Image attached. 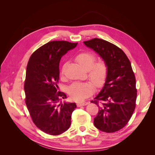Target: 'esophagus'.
Here are the masks:
<instances>
[{"mask_svg":"<svg viewBox=\"0 0 155 155\" xmlns=\"http://www.w3.org/2000/svg\"><path fill=\"white\" fill-rule=\"evenodd\" d=\"M89 104L88 102H81V103H78L77 106L78 107H81V106H85Z\"/></svg>","mask_w":155,"mask_h":155,"instance_id":"esophagus-1","label":"esophagus"}]
</instances>
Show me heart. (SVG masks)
<instances>
[{"label": "heart", "instance_id": "1", "mask_svg": "<svg viewBox=\"0 0 155 155\" xmlns=\"http://www.w3.org/2000/svg\"><path fill=\"white\" fill-rule=\"evenodd\" d=\"M78 64L88 71L89 79L97 87H101L105 81L107 76V67L104 61L95 63L96 56L91 52H82L76 58ZM94 90L92 82H76L69 88V94L73 100L81 101L90 96Z\"/></svg>", "mask_w": 155, "mask_h": 155}]
</instances>
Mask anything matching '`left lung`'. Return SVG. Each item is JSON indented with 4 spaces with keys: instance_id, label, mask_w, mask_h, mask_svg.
<instances>
[{
    "instance_id": "1",
    "label": "left lung",
    "mask_w": 155,
    "mask_h": 155,
    "mask_svg": "<svg viewBox=\"0 0 155 155\" xmlns=\"http://www.w3.org/2000/svg\"><path fill=\"white\" fill-rule=\"evenodd\" d=\"M83 43L100 55L108 70L104 87L91 101L99 107L94 125L105 133L116 132L127 124L135 109L136 79L130 61L118 46L104 39L95 38Z\"/></svg>"
}]
</instances>
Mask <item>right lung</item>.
<instances>
[{
    "instance_id": "add662e5",
    "label": "right lung",
    "mask_w": 155,
    "mask_h": 155,
    "mask_svg": "<svg viewBox=\"0 0 155 155\" xmlns=\"http://www.w3.org/2000/svg\"><path fill=\"white\" fill-rule=\"evenodd\" d=\"M77 45L64 41L48 42L35 51L28 63L25 102L33 122L46 134H61L71 125L76 104L61 101L67 96L58 92L57 83L61 59Z\"/></svg>"
}]
</instances>
